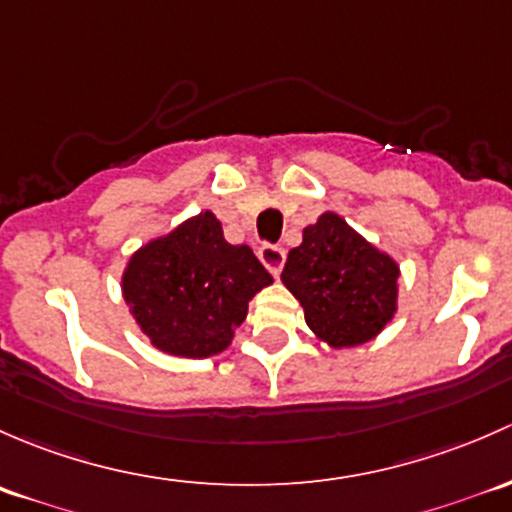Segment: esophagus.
<instances>
[{"instance_id":"1","label":"esophagus","mask_w":512,"mask_h":512,"mask_svg":"<svg viewBox=\"0 0 512 512\" xmlns=\"http://www.w3.org/2000/svg\"><path fill=\"white\" fill-rule=\"evenodd\" d=\"M258 258H261V263L273 273V276H278L283 263H286V251L276 244H263L261 249H258Z\"/></svg>"}]
</instances>
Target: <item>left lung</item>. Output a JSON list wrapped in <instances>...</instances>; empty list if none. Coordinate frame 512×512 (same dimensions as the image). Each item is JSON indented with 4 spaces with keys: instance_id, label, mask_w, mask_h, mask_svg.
Segmentation results:
<instances>
[{
    "instance_id": "left-lung-1",
    "label": "left lung",
    "mask_w": 512,
    "mask_h": 512,
    "mask_svg": "<svg viewBox=\"0 0 512 512\" xmlns=\"http://www.w3.org/2000/svg\"><path fill=\"white\" fill-rule=\"evenodd\" d=\"M281 281L303 305L308 328L333 347L372 340L397 310L399 266L333 212L303 229Z\"/></svg>"
}]
</instances>
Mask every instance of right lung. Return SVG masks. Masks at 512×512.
<instances>
[{
	"label": "right lung",
	"mask_w": 512,
	"mask_h": 512,
	"mask_svg": "<svg viewBox=\"0 0 512 512\" xmlns=\"http://www.w3.org/2000/svg\"><path fill=\"white\" fill-rule=\"evenodd\" d=\"M268 283L254 251L229 244L219 219L202 212L130 258L123 295L152 345L202 360L229 345Z\"/></svg>",
	"instance_id": "add662e5"
}]
</instances>
